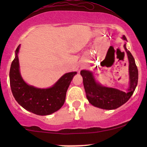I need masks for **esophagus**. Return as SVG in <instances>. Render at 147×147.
Segmentation results:
<instances>
[{"label":"esophagus","mask_w":147,"mask_h":147,"mask_svg":"<svg viewBox=\"0 0 147 147\" xmlns=\"http://www.w3.org/2000/svg\"><path fill=\"white\" fill-rule=\"evenodd\" d=\"M82 67H83V66H82Z\"/></svg>","instance_id":"34e87169"}]
</instances>
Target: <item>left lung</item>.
Wrapping results in <instances>:
<instances>
[{
	"label": "left lung",
	"instance_id": "8db88e82",
	"mask_svg": "<svg viewBox=\"0 0 147 147\" xmlns=\"http://www.w3.org/2000/svg\"><path fill=\"white\" fill-rule=\"evenodd\" d=\"M122 39L126 41L124 35ZM124 47L127 53L129 61L130 88L128 92L120 91L115 88L104 87L96 82L90 71L82 70L80 72L83 78L86 97L90 103L96 107L105 110L116 109L126 103L135 90L138 83V69L133 56L126 49V44H124Z\"/></svg>",
	"mask_w": 147,
	"mask_h": 147
}]
</instances>
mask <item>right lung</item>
Wrapping results in <instances>:
<instances>
[{"mask_svg": "<svg viewBox=\"0 0 147 147\" xmlns=\"http://www.w3.org/2000/svg\"><path fill=\"white\" fill-rule=\"evenodd\" d=\"M19 48L20 45L15 51V57L9 73L11 91L16 101L25 110L37 115H49L57 111L63 105L68 87L77 72L65 74L53 87L47 89H39L28 85L20 74L18 57Z\"/></svg>", "mask_w": 147, "mask_h": 147, "instance_id": "right-lung-1", "label": "right lung"}]
</instances>
